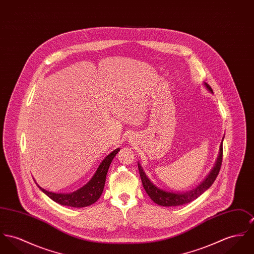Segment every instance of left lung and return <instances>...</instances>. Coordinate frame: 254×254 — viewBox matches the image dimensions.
I'll list each match as a JSON object with an SVG mask.
<instances>
[{"label":"left lung","instance_id":"1","mask_svg":"<svg viewBox=\"0 0 254 254\" xmlns=\"http://www.w3.org/2000/svg\"><path fill=\"white\" fill-rule=\"evenodd\" d=\"M205 86L211 93H213V90L210 85L205 83ZM222 156H223V152H222V143H221L220 149H219V155H218L216 163H215V167L212 170V172L205 179V181H203V183L200 184L196 189L189 191V192H184V193L168 192V191H165V190H162L156 188V186L152 184V182L144 173L140 164H138V169H139V174L141 177L142 185H143L146 192L156 204L160 205V206H164V207L180 206V205H184V204L193 201L194 199L201 195L204 191H206L213 185V183L215 182L216 177L219 173L220 167H221Z\"/></svg>","mask_w":254,"mask_h":254}]
</instances>
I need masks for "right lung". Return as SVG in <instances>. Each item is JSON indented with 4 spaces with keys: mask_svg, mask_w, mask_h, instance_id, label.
Segmentation results:
<instances>
[{
    "mask_svg": "<svg viewBox=\"0 0 254 254\" xmlns=\"http://www.w3.org/2000/svg\"><path fill=\"white\" fill-rule=\"evenodd\" d=\"M120 149H116L111 154L106 156L98 166L96 174L91 179V181L87 185H85L83 188L79 189L78 190L74 192L54 193V192L45 190L39 186V188L40 190L43 191L49 198H51L53 201L57 202L61 205L69 206L73 208H82V207L90 206L94 204L96 201H98V198L102 194L104 185H105L106 174L108 172L111 161L113 160L114 156L117 155Z\"/></svg>",
    "mask_w": 254,
    "mask_h": 254,
    "instance_id": "right-lung-1",
    "label": "right lung"
}]
</instances>
